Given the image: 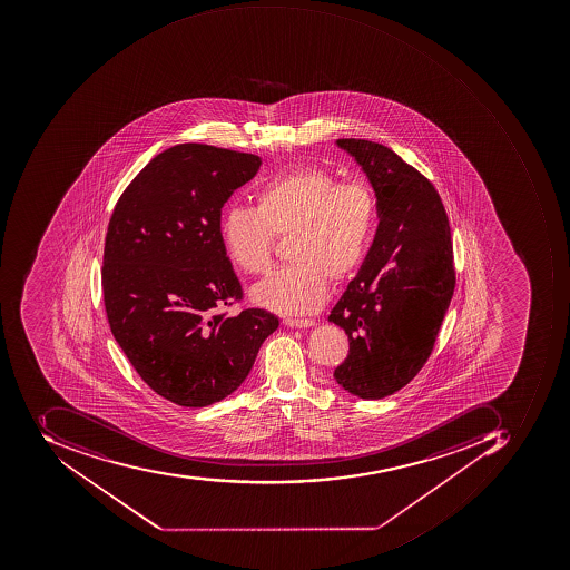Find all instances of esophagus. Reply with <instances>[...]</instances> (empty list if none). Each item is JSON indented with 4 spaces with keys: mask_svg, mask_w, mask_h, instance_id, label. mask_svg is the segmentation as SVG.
Wrapping results in <instances>:
<instances>
[{
    "mask_svg": "<svg viewBox=\"0 0 570 570\" xmlns=\"http://www.w3.org/2000/svg\"><path fill=\"white\" fill-rule=\"evenodd\" d=\"M283 325L291 326V328H309V326L314 325V322L313 320L285 318L283 320Z\"/></svg>",
    "mask_w": 570,
    "mask_h": 570,
    "instance_id": "obj_1",
    "label": "esophagus"
}]
</instances>
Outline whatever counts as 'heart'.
<instances>
[{
    "label": "heart",
    "mask_w": 570,
    "mask_h": 570,
    "mask_svg": "<svg viewBox=\"0 0 570 570\" xmlns=\"http://www.w3.org/2000/svg\"><path fill=\"white\" fill-rule=\"evenodd\" d=\"M376 200L361 181L341 183L318 166L275 176L256 191V207L229 206L223 214L226 257L248 275L272 266L275 235H292L282 266L250 291L252 303L279 314L320 309L328 276L348 278L368 254Z\"/></svg>",
    "instance_id": "b5f03b06"
}]
</instances>
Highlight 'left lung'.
Returning <instances> with one entry per match:
<instances>
[{"instance_id":"left-lung-1","label":"left lung","mask_w":570,"mask_h":570,"mask_svg":"<svg viewBox=\"0 0 570 570\" xmlns=\"http://www.w3.org/2000/svg\"><path fill=\"white\" fill-rule=\"evenodd\" d=\"M337 145L373 186L380 223L328 316L348 337L333 376L361 400H382L410 384L434 348L456 283L450 222L432 183L391 148L356 138Z\"/></svg>"}]
</instances>
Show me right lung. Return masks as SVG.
I'll list each match as a JSON object with an SVG mask.
<instances>
[{"mask_svg":"<svg viewBox=\"0 0 570 570\" xmlns=\"http://www.w3.org/2000/svg\"><path fill=\"white\" fill-rule=\"evenodd\" d=\"M259 167L244 151L176 145L114 207L101 267L110 330L145 384L179 406L237 391L278 328L264 309L219 313L244 297L223 248L222 209Z\"/></svg>","mask_w":570,"mask_h":570,"instance_id":"obj_1","label":"right lung"}]
</instances>
